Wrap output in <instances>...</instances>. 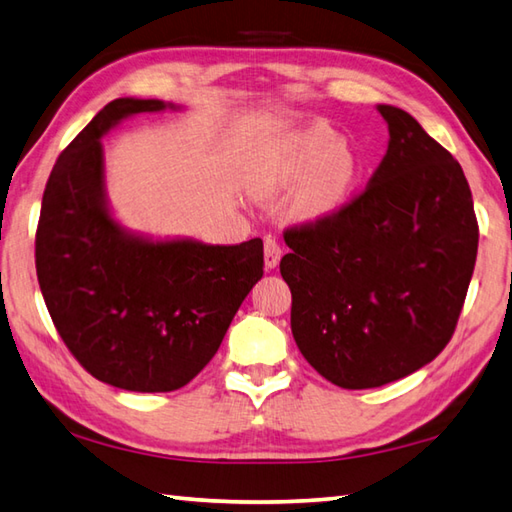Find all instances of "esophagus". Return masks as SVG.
I'll use <instances>...</instances> for the list:
<instances>
[{
  "instance_id": "esophagus-1",
  "label": "esophagus",
  "mask_w": 512,
  "mask_h": 512,
  "mask_svg": "<svg viewBox=\"0 0 512 512\" xmlns=\"http://www.w3.org/2000/svg\"><path fill=\"white\" fill-rule=\"evenodd\" d=\"M280 256H283V249H280V243L276 241V238L267 236L265 238V267L267 269H274L278 265Z\"/></svg>"
}]
</instances>
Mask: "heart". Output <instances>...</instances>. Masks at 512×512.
<instances>
[{"label": "heart", "mask_w": 512, "mask_h": 512, "mask_svg": "<svg viewBox=\"0 0 512 512\" xmlns=\"http://www.w3.org/2000/svg\"><path fill=\"white\" fill-rule=\"evenodd\" d=\"M336 139V132L325 123H314L291 134L256 172L254 192L276 194L305 175L294 196L296 212L325 216L338 210L356 185L362 163L349 143Z\"/></svg>", "instance_id": "obj_1"}]
</instances>
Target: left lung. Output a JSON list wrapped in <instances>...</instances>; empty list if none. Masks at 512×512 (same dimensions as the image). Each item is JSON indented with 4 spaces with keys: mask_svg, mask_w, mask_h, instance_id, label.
I'll return each instance as SVG.
<instances>
[{
    "mask_svg": "<svg viewBox=\"0 0 512 512\" xmlns=\"http://www.w3.org/2000/svg\"><path fill=\"white\" fill-rule=\"evenodd\" d=\"M378 110L391 139L367 187L287 227L280 260L298 349L342 389L382 387L440 356L477 258L462 165L409 112Z\"/></svg>",
    "mask_w": 512,
    "mask_h": 512,
    "instance_id": "obj_1",
    "label": "left lung"
}]
</instances>
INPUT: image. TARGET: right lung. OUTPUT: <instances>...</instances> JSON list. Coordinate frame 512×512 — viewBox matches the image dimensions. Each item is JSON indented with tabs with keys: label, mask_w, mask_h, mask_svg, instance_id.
<instances>
[{
	"label": "right lung",
	"mask_w": 512,
	"mask_h": 512,
	"mask_svg": "<svg viewBox=\"0 0 512 512\" xmlns=\"http://www.w3.org/2000/svg\"><path fill=\"white\" fill-rule=\"evenodd\" d=\"M163 108L110 101L59 154L35 234L37 280L68 351L92 378L137 393L176 391L201 373L265 267L260 238L152 243L112 221L99 139Z\"/></svg>",
	"instance_id": "right-lung-1"
}]
</instances>
